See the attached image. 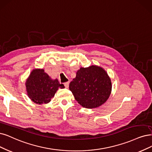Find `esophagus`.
Masks as SVG:
<instances>
[{"mask_svg": "<svg viewBox=\"0 0 152 152\" xmlns=\"http://www.w3.org/2000/svg\"><path fill=\"white\" fill-rule=\"evenodd\" d=\"M69 81L68 82H66V83H64V85L65 88H67L69 87Z\"/></svg>", "mask_w": 152, "mask_h": 152, "instance_id": "34e87169", "label": "esophagus"}]
</instances>
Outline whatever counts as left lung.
Returning a JSON list of instances; mask_svg holds the SVG:
<instances>
[{
	"instance_id": "1",
	"label": "left lung",
	"mask_w": 152,
	"mask_h": 152,
	"mask_svg": "<svg viewBox=\"0 0 152 152\" xmlns=\"http://www.w3.org/2000/svg\"><path fill=\"white\" fill-rule=\"evenodd\" d=\"M75 99L83 107L97 108L106 102L111 91V83L102 67L91 66L81 67L69 84Z\"/></svg>"
}]
</instances>
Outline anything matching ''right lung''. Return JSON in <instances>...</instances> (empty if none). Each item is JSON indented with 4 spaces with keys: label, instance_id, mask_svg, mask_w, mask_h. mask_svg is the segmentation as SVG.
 I'll return each mask as SVG.
<instances>
[{
    "label": "right lung",
    "instance_id": "1",
    "mask_svg": "<svg viewBox=\"0 0 152 152\" xmlns=\"http://www.w3.org/2000/svg\"><path fill=\"white\" fill-rule=\"evenodd\" d=\"M27 94L37 104L48 103L54 97L58 88H64L57 79L52 80L44 69H34L26 81Z\"/></svg>",
    "mask_w": 152,
    "mask_h": 152
}]
</instances>
